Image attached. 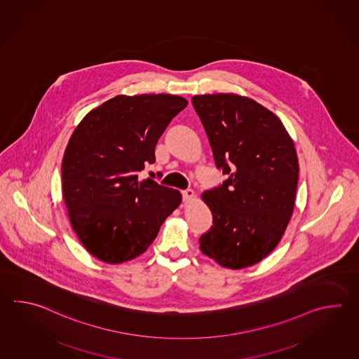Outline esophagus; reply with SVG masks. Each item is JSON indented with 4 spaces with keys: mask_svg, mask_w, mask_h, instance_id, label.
I'll return each mask as SVG.
<instances>
[{
    "mask_svg": "<svg viewBox=\"0 0 359 359\" xmlns=\"http://www.w3.org/2000/svg\"><path fill=\"white\" fill-rule=\"evenodd\" d=\"M182 194H183V199L185 201V202H189V201L193 199L194 196H196V193H194V191H191V189H187V191H182Z\"/></svg>",
    "mask_w": 359,
    "mask_h": 359,
    "instance_id": "obj_1",
    "label": "esophagus"
}]
</instances>
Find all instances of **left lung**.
<instances>
[{
  "instance_id": "obj_1",
  "label": "left lung",
  "mask_w": 359,
  "mask_h": 359,
  "mask_svg": "<svg viewBox=\"0 0 359 359\" xmlns=\"http://www.w3.org/2000/svg\"><path fill=\"white\" fill-rule=\"evenodd\" d=\"M191 103L226 175L202 194L213 225L199 248L222 267H249L275 249L293 215L299 175L293 140L273 112L248 97L194 95Z\"/></svg>"
}]
</instances>
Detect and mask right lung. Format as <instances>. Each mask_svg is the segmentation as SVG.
<instances>
[{
	"instance_id": "obj_1",
	"label": "right lung",
	"mask_w": 359,
	"mask_h": 359,
	"mask_svg": "<svg viewBox=\"0 0 359 359\" xmlns=\"http://www.w3.org/2000/svg\"><path fill=\"white\" fill-rule=\"evenodd\" d=\"M188 101L172 95H116L75 128L61 165L62 197L75 234L92 256L123 264L144 253L182 194L140 180L154 147Z\"/></svg>"
}]
</instances>
